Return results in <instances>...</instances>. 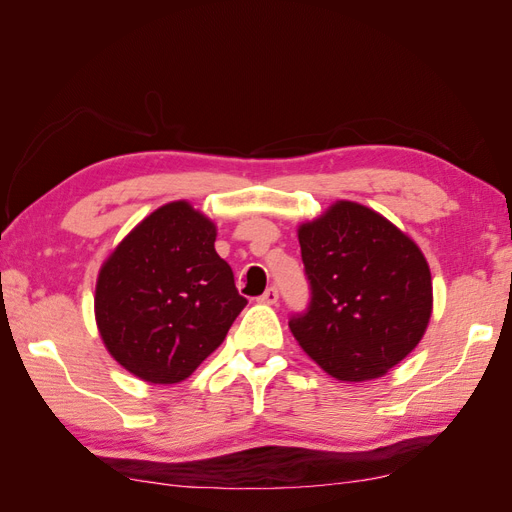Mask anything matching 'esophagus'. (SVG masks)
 Here are the masks:
<instances>
[{
  "instance_id": "1",
  "label": "esophagus",
  "mask_w": 512,
  "mask_h": 512,
  "mask_svg": "<svg viewBox=\"0 0 512 512\" xmlns=\"http://www.w3.org/2000/svg\"><path fill=\"white\" fill-rule=\"evenodd\" d=\"M277 301H280V292H277L275 286L267 288L265 294H262V297H258V303H262V305H275Z\"/></svg>"
}]
</instances>
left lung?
I'll return each instance as SVG.
<instances>
[{
    "label": "left lung",
    "mask_w": 512,
    "mask_h": 512,
    "mask_svg": "<svg viewBox=\"0 0 512 512\" xmlns=\"http://www.w3.org/2000/svg\"><path fill=\"white\" fill-rule=\"evenodd\" d=\"M297 235L312 301L288 322L294 339L337 380L384 376L418 346L431 318V271L421 247L352 200H335Z\"/></svg>",
    "instance_id": "1"
}]
</instances>
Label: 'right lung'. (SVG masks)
<instances>
[{"instance_id": "right-lung-1", "label": "right lung", "mask_w": 512, "mask_h": 512, "mask_svg": "<svg viewBox=\"0 0 512 512\" xmlns=\"http://www.w3.org/2000/svg\"><path fill=\"white\" fill-rule=\"evenodd\" d=\"M218 228L188 200L138 222L102 262L94 312L106 350L132 376L177 384L218 350L247 301L215 252Z\"/></svg>"}]
</instances>
